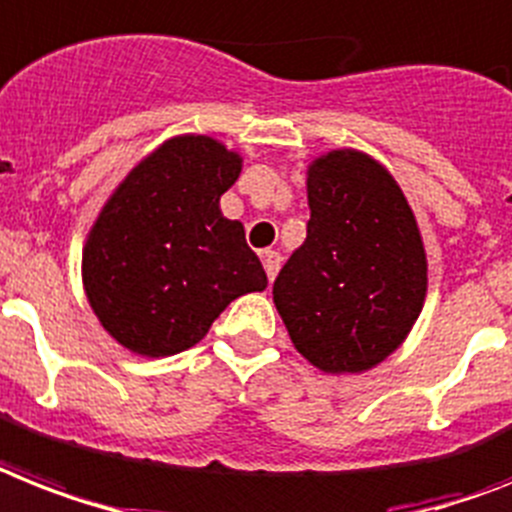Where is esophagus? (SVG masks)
<instances>
[{"instance_id":"esophagus-1","label":"esophagus","mask_w":512,"mask_h":512,"mask_svg":"<svg viewBox=\"0 0 512 512\" xmlns=\"http://www.w3.org/2000/svg\"><path fill=\"white\" fill-rule=\"evenodd\" d=\"M263 265L265 273H268V281H273V278L278 276V268H281V255H278V252H265Z\"/></svg>"}]
</instances>
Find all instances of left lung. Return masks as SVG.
I'll use <instances>...</instances> for the list:
<instances>
[{"label": "left lung", "instance_id": "left-lung-1", "mask_svg": "<svg viewBox=\"0 0 512 512\" xmlns=\"http://www.w3.org/2000/svg\"><path fill=\"white\" fill-rule=\"evenodd\" d=\"M305 244L273 284L294 347L326 373H360L392 355L426 297V252L397 181L339 149L307 170Z\"/></svg>", "mask_w": 512, "mask_h": 512}]
</instances>
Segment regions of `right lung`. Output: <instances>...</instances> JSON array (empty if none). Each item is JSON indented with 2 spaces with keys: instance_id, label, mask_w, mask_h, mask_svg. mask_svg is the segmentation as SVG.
I'll use <instances>...</instances> for the list:
<instances>
[{
  "instance_id": "right-lung-1",
  "label": "right lung",
  "mask_w": 512,
  "mask_h": 512,
  "mask_svg": "<svg viewBox=\"0 0 512 512\" xmlns=\"http://www.w3.org/2000/svg\"><path fill=\"white\" fill-rule=\"evenodd\" d=\"M239 170V155L215 139H170L128 173L91 228L86 297L131 352L189 350L236 297L268 286L244 226L218 207Z\"/></svg>"
}]
</instances>
